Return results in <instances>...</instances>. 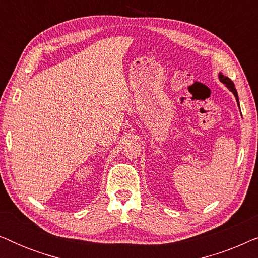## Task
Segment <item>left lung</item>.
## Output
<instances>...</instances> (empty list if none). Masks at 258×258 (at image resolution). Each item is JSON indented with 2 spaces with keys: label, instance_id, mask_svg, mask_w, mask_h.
I'll list each match as a JSON object with an SVG mask.
<instances>
[{
  "label": "left lung",
  "instance_id": "8db88e82",
  "mask_svg": "<svg viewBox=\"0 0 258 258\" xmlns=\"http://www.w3.org/2000/svg\"><path fill=\"white\" fill-rule=\"evenodd\" d=\"M220 80H221L222 83H224L225 86H227V87L229 88V90L232 91V94L235 95L236 101H237V103H238V95H237V90H236L234 82H232V81H231L230 79H229V77H227L225 75H222V74H220ZM238 104H239V103H238Z\"/></svg>",
  "mask_w": 258,
  "mask_h": 258
}]
</instances>
